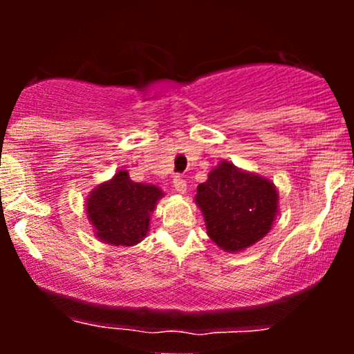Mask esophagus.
<instances>
[{
	"instance_id": "obj_1",
	"label": "esophagus",
	"mask_w": 354,
	"mask_h": 354,
	"mask_svg": "<svg viewBox=\"0 0 354 354\" xmlns=\"http://www.w3.org/2000/svg\"><path fill=\"white\" fill-rule=\"evenodd\" d=\"M173 188H174V191H178L180 194L186 193V181L183 180V176H174L173 178Z\"/></svg>"
}]
</instances>
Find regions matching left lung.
<instances>
[{
	"label": "left lung",
	"mask_w": 354,
	"mask_h": 354,
	"mask_svg": "<svg viewBox=\"0 0 354 354\" xmlns=\"http://www.w3.org/2000/svg\"><path fill=\"white\" fill-rule=\"evenodd\" d=\"M273 181L221 161L194 196L206 223V233L226 253L253 246L270 233L278 214Z\"/></svg>",
	"instance_id": "1"
}]
</instances>
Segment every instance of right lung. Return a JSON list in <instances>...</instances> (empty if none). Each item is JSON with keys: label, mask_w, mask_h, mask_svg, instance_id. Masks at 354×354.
Returning <instances> with one entry per match:
<instances>
[{"label": "right lung", "mask_w": 354, "mask_h": 354, "mask_svg": "<svg viewBox=\"0 0 354 354\" xmlns=\"http://www.w3.org/2000/svg\"><path fill=\"white\" fill-rule=\"evenodd\" d=\"M165 193L149 183H135L126 169L101 183L86 200L95 236L111 246H135L149 231V219Z\"/></svg>", "instance_id": "obj_1"}]
</instances>
